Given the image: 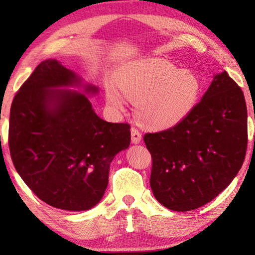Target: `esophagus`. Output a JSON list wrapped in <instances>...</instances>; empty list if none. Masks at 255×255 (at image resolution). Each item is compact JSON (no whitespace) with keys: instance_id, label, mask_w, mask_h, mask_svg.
Returning a JSON list of instances; mask_svg holds the SVG:
<instances>
[{"instance_id":"esophagus-1","label":"esophagus","mask_w":255,"mask_h":255,"mask_svg":"<svg viewBox=\"0 0 255 255\" xmlns=\"http://www.w3.org/2000/svg\"><path fill=\"white\" fill-rule=\"evenodd\" d=\"M130 131H131V140H132V143L133 144L140 143V140H141V132L138 130L137 128H135V127H132L130 129Z\"/></svg>"}]
</instances>
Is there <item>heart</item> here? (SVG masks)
<instances>
[{"instance_id":"1","label":"heart","mask_w":255,"mask_h":255,"mask_svg":"<svg viewBox=\"0 0 255 255\" xmlns=\"http://www.w3.org/2000/svg\"><path fill=\"white\" fill-rule=\"evenodd\" d=\"M116 85L106 88L107 102L112 109L124 110L127 99H135L138 119L153 129L178 125L197 105L200 82L192 72L179 70L163 58L133 60L119 68Z\"/></svg>"}]
</instances>
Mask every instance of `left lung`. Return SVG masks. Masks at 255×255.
I'll return each mask as SVG.
<instances>
[{"label":"left lung","mask_w":255,"mask_h":255,"mask_svg":"<svg viewBox=\"0 0 255 255\" xmlns=\"http://www.w3.org/2000/svg\"><path fill=\"white\" fill-rule=\"evenodd\" d=\"M144 141L152 155L149 184L156 200L174 211L199 208L226 189L243 165L244 94L226 71L219 73L182 122L145 133Z\"/></svg>","instance_id":"1"}]
</instances>
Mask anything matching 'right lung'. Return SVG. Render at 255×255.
<instances>
[{"label":"right lung","mask_w":255,"mask_h":255,"mask_svg":"<svg viewBox=\"0 0 255 255\" xmlns=\"http://www.w3.org/2000/svg\"><path fill=\"white\" fill-rule=\"evenodd\" d=\"M58 60L38 65L14 96L8 148L21 179L55 208L88 210L102 199L114 157L130 144L128 124L98 117L83 93L58 90L80 84ZM86 93L98 88L84 86Z\"/></svg>","instance_id":"add662e5"}]
</instances>
